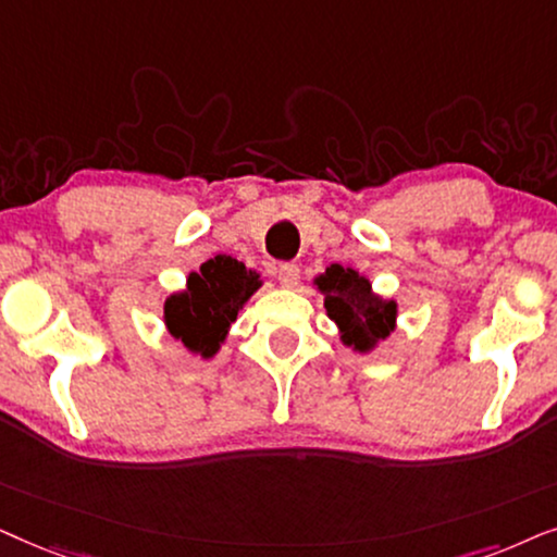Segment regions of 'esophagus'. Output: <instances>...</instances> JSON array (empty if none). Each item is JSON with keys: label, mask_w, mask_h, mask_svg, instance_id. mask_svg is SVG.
Segmentation results:
<instances>
[{"label": "esophagus", "mask_w": 557, "mask_h": 557, "mask_svg": "<svg viewBox=\"0 0 557 557\" xmlns=\"http://www.w3.org/2000/svg\"><path fill=\"white\" fill-rule=\"evenodd\" d=\"M277 280H280V285L295 287L300 280V267L295 262H283L277 267Z\"/></svg>", "instance_id": "esophagus-1"}]
</instances>
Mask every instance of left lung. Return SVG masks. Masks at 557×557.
<instances>
[{
	"mask_svg": "<svg viewBox=\"0 0 557 557\" xmlns=\"http://www.w3.org/2000/svg\"><path fill=\"white\" fill-rule=\"evenodd\" d=\"M315 283L325 295V310L338 323L346 344L356 351H369L376 341L387 338L395 329L397 306L392 300L376 298L369 280L359 272L331 264Z\"/></svg>",
	"mask_w": 557,
	"mask_h": 557,
	"instance_id": "1",
	"label": "left lung"
}]
</instances>
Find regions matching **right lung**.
Instances as JSON below:
<instances>
[{
	"mask_svg": "<svg viewBox=\"0 0 557 557\" xmlns=\"http://www.w3.org/2000/svg\"><path fill=\"white\" fill-rule=\"evenodd\" d=\"M257 287V274L236 262L234 257H213L201 264V272L190 274L188 290L168 298V331L181 338L190 351L213 356L228 325L236 321L239 308Z\"/></svg>",
	"mask_w": 557,
	"mask_h": 557,
	"instance_id": "add662e5",
	"label": "right lung"
}]
</instances>
